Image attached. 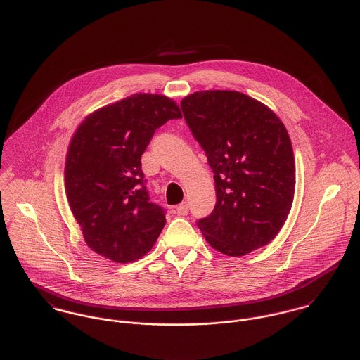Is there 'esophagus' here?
I'll return each instance as SVG.
<instances>
[{"label":"esophagus","instance_id":"esophagus-1","mask_svg":"<svg viewBox=\"0 0 360 360\" xmlns=\"http://www.w3.org/2000/svg\"><path fill=\"white\" fill-rule=\"evenodd\" d=\"M176 213H178L179 216H186V214L189 213V205H188L186 202L181 203V205L176 207Z\"/></svg>","mask_w":360,"mask_h":360}]
</instances>
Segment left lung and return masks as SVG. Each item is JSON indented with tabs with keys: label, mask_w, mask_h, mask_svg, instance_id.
<instances>
[{
	"label": "left lung",
	"mask_w": 360,
	"mask_h": 360,
	"mask_svg": "<svg viewBox=\"0 0 360 360\" xmlns=\"http://www.w3.org/2000/svg\"><path fill=\"white\" fill-rule=\"evenodd\" d=\"M185 121L214 172L217 203L198 221L218 252L238 257L270 243L295 193V158L285 125L263 103L232 90L181 101Z\"/></svg>",
	"instance_id": "1"
}]
</instances>
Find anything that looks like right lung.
<instances>
[{
	"label": "right lung",
	"mask_w": 360,
	"mask_h": 360,
	"mask_svg": "<svg viewBox=\"0 0 360 360\" xmlns=\"http://www.w3.org/2000/svg\"><path fill=\"white\" fill-rule=\"evenodd\" d=\"M182 118L174 100L138 93L96 110L73 134L65 192L87 246L115 263H131L154 246L165 210L150 202L142 154L157 128Z\"/></svg>",
	"instance_id": "1"
}]
</instances>
